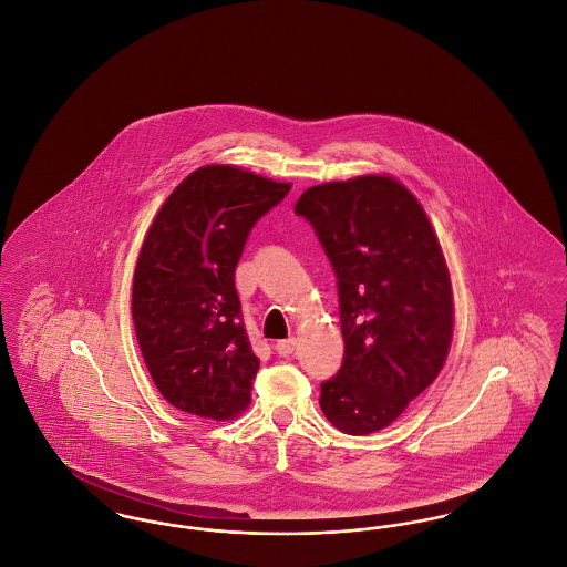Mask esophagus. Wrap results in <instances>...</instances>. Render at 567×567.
Instances as JSON below:
<instances>
[{
	"mask_svg": "<svg viewBox=\"0 0 567 567\" xmlns=\"http://www.w3.org/2000/svg\"><path fill=\"white\" fill-rule=\"evenodd\" d=\"M296 338H287V340H278L274 349H276V352H278L280 357H289V354H293V351H296Z\"/></svg>",
	"mask_w": 567,
	"mask_h": 567,
	"instance_id": "1",
	"label": "esophagus"
}]
</instances>
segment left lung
I'll return each mask as SVG.
<instances>
[{"instance_id": "1", "label": "left lung", "mask_w": 567, "mask_h": 567, "mask_svg": "<svg viewBox=\"0 0 567 567\" xmlns=\"http://www.w3.org/2000/svg\"><path fill=\"white\" fill-rule=\"evenodd\" d=\"M296 215L338 278L344 359L321 382L327 421L351 435L389 427L440 374L453 338L451 276L419 199L391 176L303 190Z\"/></svg>"}]
</instances>
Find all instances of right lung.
I'll use <instances>...</instances> for the list:
<instances>
[{
    "label": "right lung",
    "mask_w": 567,
    "mask_h": 567,
    "mask_svg": "<svg viewBox=\"0 0 567 567\" xmlns=\"http://www.w3.org/2000/svg\"><path fill=\"white\" fill-rule=\"evenodd\" d=\"M289 190L234 165H204L155 216L135 266L132 315L146 368L174 408L229 421L250 404L259 359L234 274L250 229Z\"/></svg>",
    "instance_id": "right-lung-1"
}]
</instances>
